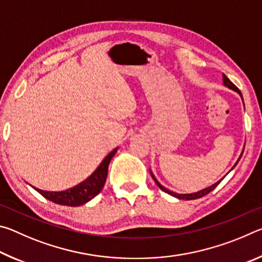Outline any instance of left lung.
I'll return each instance as SVG.
<instances>
[{
    "instance_id": "left-lung-1",
    "label": "left lung",
    "mask_w": 262,
    "mask_h": 262,
    "mask_svg": "<svg viewBox=\"0 0 262 262\" xmlns=\"http://www.w3.org/2000/svg\"><path fill=\"white\" fill-rule=\"evenodd\" d=\"M223 83H224V85L225 86H228L229 89H232V90H234V91H237L239 95L242 96V92L238 90V88L234 85V84L230 81V79L225 76V75L223 74ZM242 99H243V96H242ZM242 155H243V152H242ZM242 155H241V157L238 158V161H237V163L239 162V159L242 158ZM237 163L234 164V166L237 165ZM233 166V167H234ZM232 167V168H233ZM231 168V170H232ZM150 173H151V172H150ZM151 177H152V179L155 180V183H156V185L158 186L159 188H161L163 192H165V193H167V194H170V195H172V196H174V198H178V199H180V200H195V199H199V198H202V196H205V195H207L208 193H210L212 189H215L216 187H217V185H219L220 183H221V180L220 181H217V183H215L214 185H211L210 187H207V188H205V189H202V190H199V192H196V193H192V194H177V193H174V192H171V190H168L167 188H165L164 187V186H162L161 184L158 183V180L155 178V176L151 173Z\"/></svg>"
}]
</instances>
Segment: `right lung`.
<instances>
[{
    "instance_id": "right-lung-1",
    "label": "right lung",
    "mask_w": 262,
    "mask_h": 262,
    "mask_svg": "<svg viewBox=\"0 0 262 262\" xmlns=\"http://www.w3.org/2000/svg\"><path fill=\"white\" fill-rule=\"evenodd\" d=\"M117 150L118 148H115L113 151H111L104 158V161L100 163V165L97 167L94 173L73 188L62 190V192H47V190H41L35 187L33 188L40 193L43 198H46L47 200L57 203V205L69 207L82 206L84 203L92 200L96 195H98L101 188L104 187L106 177H107L108 164L115 152H117Z\"/></svg>"
}]
</instances>
